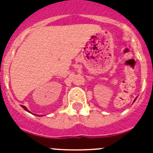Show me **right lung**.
Masks as SVG:
<instances>
[{
    "instance_id": "add662e5",
    "label": "right lung",
    "mask_w": 153,
    "mask_h": 153,
    "mask_svg": "<svg viewBox=\"0 0 153 153\" xmlns=\"http://www.w3.org/2000/svg\"><path fill=\"white\" fill-rule=\"evenodd\" d=\"M21 106H22V107H23V108H24V109H25V110H26V111H27V112H29V113H30V111H29V110H28V109H27V107H26V106H22V105H21Z\"/></svg>"
}]
</instances>
